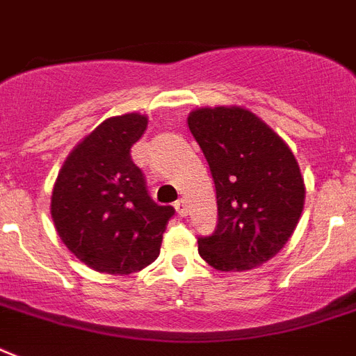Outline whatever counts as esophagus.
<instances>
[{
  "instance_id": "1",
  "label": "esophagus",
  "mask_w": 356,
  "mask_h": 356,
  "mask_svg": "<svg viewBox=\"0 0 356 356\" xmlns=\"http://www.w3.org/2000/svg\"><path fill=\"white\" fill-rule=\"evenodd\" d=\"M175 211H177V214L181 218L186 216V214H188V203H186V200L175 201Z\"/></svg>"
}]
</instances>
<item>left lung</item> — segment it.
Segmentation results:
<instances>
[{
	"instance_id": "8db88e82",
	"label": "left lung",
	"mask_w": 356,
	"mask_h": 356,
	"mask_svg": "<svg viewBox=\"0 0 356 356\" xmlns=\"http://www.w3.org/2000/svg\"><path fill=\"white\" fill-rule=\"evenodd\" d=\"M216 186L218 225L197 238L201 259L220 271H245L275 257L305 205V181L292 149L243 107L188 114Z\"/></svg>"
}]
</instances>
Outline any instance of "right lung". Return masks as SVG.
<instances>
[{"label": "right lung", "instance_id": "1", "mask_svg": "<svg viewBox=\"0 0 356 356\" xmlns=\"http://www.w3.org/2000/svg\"><path fill=\"white\" fill-rule=\"evenodd\" d=\"M147 127L138 113L99 123L66 156L53 184L51 218L63 243L99 273L129 275L161 253L173 207L151 200L131 159Z\"/></svg>", "mask_w": 356, "mask_h": 356}]
</instances>
